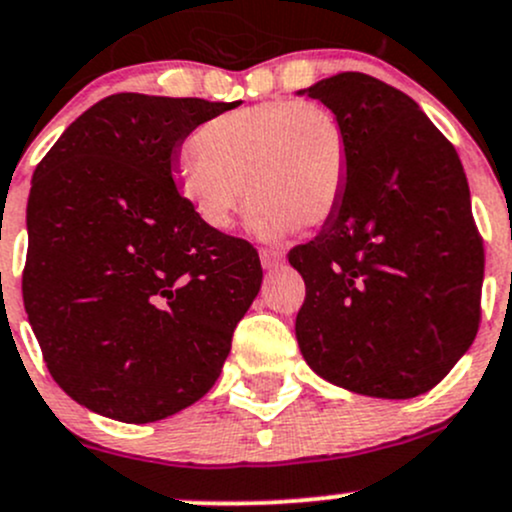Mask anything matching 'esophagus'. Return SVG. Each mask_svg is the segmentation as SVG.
<instances>
[{
  "label": "esophagus",
  "instance_id": "1",
  "mask_svg": "<svg viewBox=\"0 0 512 512\" xmlns=\"http://www.w3.org/2000/svg\"><path fill=\"white\" fill-rule=\"evenodd\" d=\"M283 261H285L283 251H278V249H261V263H263V268H268V271H271V268H278Z\"/></svg>",
  "mask_w": 512,
  "mask_h": 512
}]
</instances>
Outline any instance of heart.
<instances>
[{
	"label": "heart",
	"instance_id": "b5f03b06",
	"mask_svg": "<svg viewBox=\"0 0 512 512\" xmlns=\"http://www.w3.org/2000/svg\"><path fill=\"white\" fill-rule=\"evenodd\" d=\"M192 151L175 168V183L219 232L232 227L244 192L249 227L261 239H278L298 224L324 227L344 202L349 134L320 102L268 100L219 114L192 134Z\"/></svg>",
	"mask_w": 512,
	"mask_h": 512
}]
</instances>
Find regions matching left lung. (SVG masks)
Wrapping results in <instances>:
<instances>
[{
    "mask_svg": "<svg viewBox=\"0 0 512 512\" xmlns=\"http://www.w3.org/2000/svg\"><path fill=\"white\" fill-rule=\"evenodd\" d=\"M302 92L339 114L351 168L339 212L288 254L305 280L300 351L334 386L415 398L452 371L481 324L486 258L464 166L405 92L371 75Z\"/></svg>",
    "mask_w": 512,
    "mask_h": 512,
    "instance_id": "8db88e82",
    "label": "left lung"
}]
</instances>
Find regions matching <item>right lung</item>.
Masks as SVG:
<instances>
[{
  "label": "right lung",
  "instance_id": "obj_1",
  "mask_svg": "<svg viewBox=\"0 0 512 512\" xmlns=\"http://www.w3.org/2000/svg\"><path fill=\"white\" fill-rule=\"evenodd\" d=\"M236 104L109 95L34 170L24 307L53 381L87 410L156 422L222 373L261 261L197 217L173 168L190 131Z\"/></svg>",
  "mask_w": 512,
  "mask_h": 512
}]
</instances>
